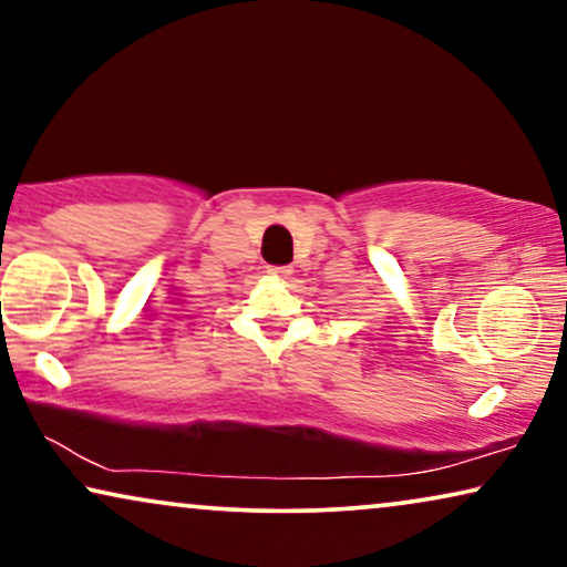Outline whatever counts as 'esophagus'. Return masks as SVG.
Instances as JSON below:
<instances>
[{"label":"esophagus","mask_w":567,"mask_h":567,"mask_svg":"<svg viewBox=\"0 0 567 567\" xmlns=\"http://www.w3.org/2000/svg\"><path fill=\"white\" fill-rule=\"evenodd\" d=\"M268 274L274 276V278H289V276L293 274V270H291L289 266H270Z\"/></svg>","instance_id":"obj_1"}]
</instances>
